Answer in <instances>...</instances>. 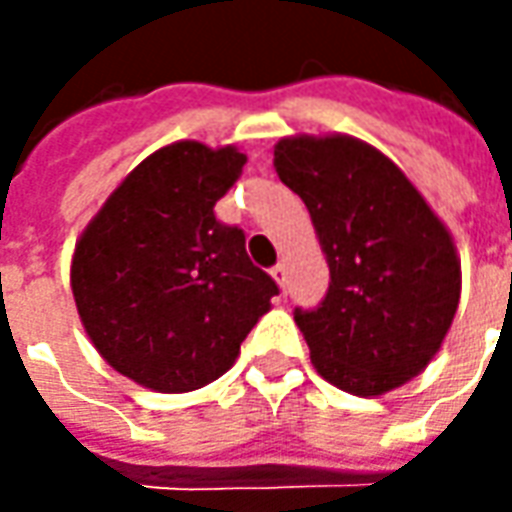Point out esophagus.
I'll use <instances>...</instances> for the list:
<instances>
[{"label":"esophagus","instance_id":"1","mask_svg":"<svg viewBox=\"0 0 512 512\" xmlns=\"http://www.w3.org/2000/svg\"><path fill=\"white\" fill-rule=\"evenodd\" d=\"M271 277L277 279V285L282 293H288V263H285V260L271 268Z\"/></svg>","mask_w":512,"mask_h":512}]
</instances>
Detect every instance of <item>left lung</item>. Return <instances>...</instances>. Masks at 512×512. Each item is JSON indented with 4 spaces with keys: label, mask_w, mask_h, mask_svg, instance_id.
<instances>
[{
    "label": "left lung",
    "mask_w": 512,
    "mask_h": 512,
    "mask_svg": "<svg viewBox=\"0 0 512 512\" xmlns=\"http://www.w3.org/2000/svg\"><path fill=\"white\" fill-rule=\"evenodd\" d=\"M274 169L307 205L329 263L326 299L293 315L318 376L359 397L419 376L461 301L447 224L392 158L356 136H282Z\"/></svg>",
    "instance_id": "obj_1"
}]
</instances>
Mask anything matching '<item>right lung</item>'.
Segmentation results:
<instances>
[{"instance_id":"obj_1","label":"right lung","mask_w":512,"mask_h":512,"mask_svg":"<svg viewBox=\"0 0 512 512\" xmlns=\"http://www.w3.org/2000/svg\"><path fill=\"white\" fill-rule=\"evenodd\" d=\"M235 145L194 139L136 164L76 241L71 290L95 351L134 384L178 395L224 376L279 288L213 205L241 178Z\"/></svg>"}]
</instances>
